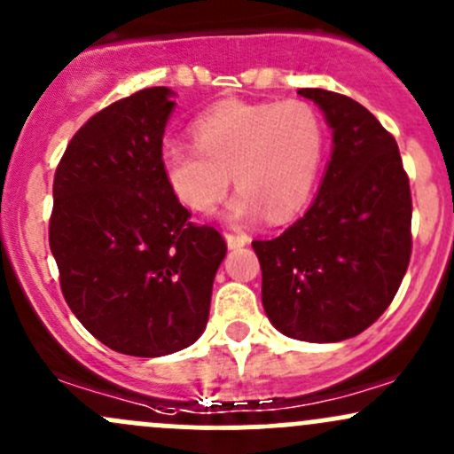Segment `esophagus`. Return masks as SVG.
<instances>
[{"label":"esophagus","instance_id":"esophagus-1","mask_svg":"<svg viewBox=\"0 0 454 454\" xmlns=\"http://www.w3.org/2000/svg\"><path fill=\"white\" fill-rule=\"evenodd\" d=\"M225 240H227L229 248H238V247L248 245V240H251V238H248L247 233H225Z\"/></svg>","mask_w":454,"mask_h":454}]
</instances>
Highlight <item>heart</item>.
I'll use <instances>...</instances> for the list:
<instances>
[{
	"instance_id": "obj_1",
	"label": "heart",
	"mask_w": 454,
	"mask_h": 454,
	"mask_svg": "<svg viewBox=\"0 0 454 454\" xmlns=\"http://www.w3.org/2000/svg\"><path fill=\"white\" fill-rule=\"evenodd\" d=\"M192 134L197 145L162 151L170 192L192 212L216 206L233 173L240 192L229 203V221L264 214L281 223L305 206L323 167L325 123L305 101H221L194 121Z\"/></svg>"
}]
</instances>
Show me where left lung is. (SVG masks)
Instances as JSON below:
<instances>
[{"mask_svg":"<svg viewBox=\"0 0 454 454\" xmlns=\"http://www.w3.org/2000/svg\"><path fill=\"white\" fill-rule=\"evenodd\" d=\"M333 131L314 203L272 240H253L262 303L275 329L342 342L396 296L411 257V192L394 136L346 95L301 89Z\"/></svg>","mask_w":454,"mask_h":454,"instance_id":"left-lung-1","label":"left lung"}]
</instances>
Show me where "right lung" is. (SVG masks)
Wrapping results in <instances>:
<instances>
[{
	"label": "right lung",
	"mask_w": 454,
	"mask_h": 454,
	"mask_svg": "<svg viewBox=\"0 0 454 454\" xmlns=\"http://www.w3.org/2000/svg\"><path fill=\"white\" fill-rule=\"evenodd\" d=\"M167 86L97 112L53 177L50 247L60 287L86 331L112 350L162 357L206 331L227 245L190 223L162 173Z\"/></svg>",
	"instance_id": "right-lung-1"
}]
</instances>
